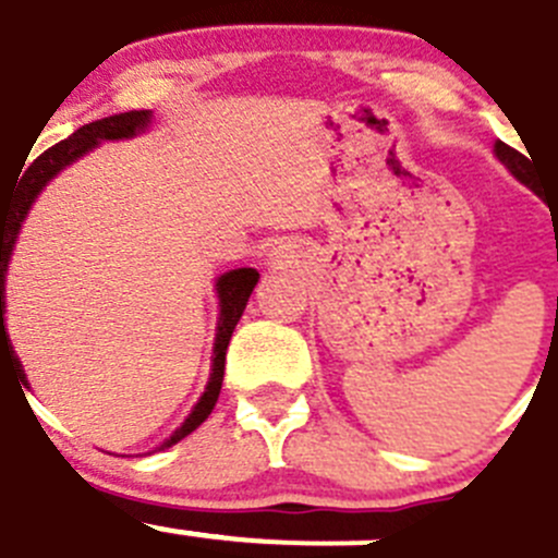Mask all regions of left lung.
<instances>
[{"mask_svg": "<svg viewBox=\"0 0 558 558\" xmlns=\"http://www.w3.org/2000/svg\"><path fill=\"white\" fill-rule=\"evenodd\" d=\"M494 154L500 157V162L508 165V171H511L513 177L520 179V182H525V185H531L534 171H531V159H527L525 154H520L517 148H511V145H506V143L494 145Z\"/></svg>", "mask_w": 558, "mask_h": 558, "instance_id": "left-lung-1", "label": "left lung"}]
</instances>
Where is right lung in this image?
<instances>
[{"label":"right lung","mask_w":558,"mask_h":558,"mask_svg":"<svg viewBox=\"0 0 558 558\" xmlns=\"http://www.w3.org/2000/svg\"><path fill=\"white\" fill-rule=\"evenodd\" d=\"M151 114L145 109H132V111H120V114H111V118L95 120V123L81 125L72 137L61 140L52 148H47L45 154H38L27 168H24L22 179H19L16 193L8 202V207H2L0 202V360L2 353L11 356V362L16 365L19 379H24L22 365H19L16 353L11 348V339L4 333V272H8V260H11L13 244H16L19 227H22L24 216L31 210L33 198L38 196V191L56 177L64 165H70L72 159L84 157L89 148L100 143V140H120V137H132V134L143 132L145 125H148ZM258 283V272L255 269H232V272L221 275L219 278V300H221V317H219V333H216V348H213V373L210 381H207L205 396L198 399V404L193 407V413L187 415L185 424L179 426L177 433L171 438L165 440L162 447H173L177 440H182L185 435H191L207 415L213 413V407L219 401L221 393V381H225V356H227V345H230V337L235 331V323L241 319L246 308V300H250L252 289Z\"/></svg>","instance_id":"right-lung-1"}]
</instances>
